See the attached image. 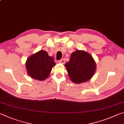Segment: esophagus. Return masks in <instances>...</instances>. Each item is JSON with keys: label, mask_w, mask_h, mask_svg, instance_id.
Here are the masks:
<instances>
[{"label": "esophagus", "mask_w": 124, "mask_h": 124, "mask_svg": "<svg viewBox=\"0 0 124 124\" xmlns=\"http://www.w3.org/2000/svg\"><path fill=\"white\" fill-rule=\"evenodd\" d=\"M58 62L60 63L64 64L65 63V60H64V59H61V60L58 61Z\"/></svg>", "instance_id": "esophagus-1"}]
</instances>
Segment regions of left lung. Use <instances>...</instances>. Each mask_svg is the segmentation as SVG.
Returning a JSON list of instances; mask_svg holds the SVG:
<instances>
[{"label":"left lung","instance_id":"8db88e82","mask_svg":"<svg viewBox=\"0 0 124 124\" xmlns=\"http://www.w3.org/2000/svg\"><path fill=\"white\" fill-rule=\"evenodd\" d=\"M65 67L70 80L78 84L87 82L93 77L96 64L90 54L78 50L71 54L69 62L66 63Z\"/></svg>","mask_w":124,"mask_h":124}]
</instances>
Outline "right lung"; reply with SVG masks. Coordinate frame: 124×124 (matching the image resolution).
Wrapping results in <instances>:
<instances>
[{
    "label": "right lung",
    "mask_w": 124,
    "mask_h": 124,
    "mask_svg": "<svg viewBox=\"0 0 124 124\" xmlns=\"http://www.w3.org/2000/svg\"><path fill=\"white\" fill-rule=\"evenodd\" d=\"M56 65L52 57L45 51L41 50L27 58L26 68L27 73L34 79L44 80L48 77L52 68Z\"/></svg>",
    "instance_id": "obj_1"
}]
</instances>
